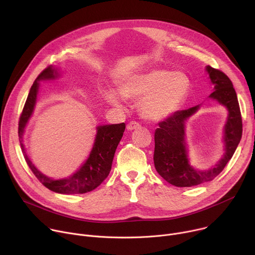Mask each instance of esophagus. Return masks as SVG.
I'll return each instance as SVG.
<instances>
[{
  "label": "esophagus",
  "mask_w": 255,
  "mask_h": 255,
  "mask_svg": "<svg viewBox=\"0 0 255 255\" xmlns=\"http://www.w3.org/2000/svg\"><path fill=\"white\" fill-rule=\"evenodd\" d=\"M141 125L138 122H135V121H131L130 123H128L127 125V129L128 130H134V129H138L140 128Z\"/></svg>",
  "instance_id": "obj_1"
}]
</instances>
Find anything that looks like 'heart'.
Instances as JSON below:
<instances>
[{
  "label": "heart",
  "instance_id": "heart-1",
  "mask_svg": "<svg viewBox=\"0 0 255 255\" xmlns=\"http://www.w3.org/2000/svg\"><path fill=\"white\" fill-rule=\"evenodd\" d=\"M191 88L189 77L165 69H149L124 78L119 84L126 98L139 99L140 114L148 120L159 121L180 109ZM110 104L120 106L122 96L114 89L106 91Z\"/></svg>",
  "mask_w": 255,
  "mask_h": 255
}]
</instances>
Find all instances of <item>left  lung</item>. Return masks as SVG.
<instances>
[{"instance_id":"left-lung-1","label":"left lung","mask_w":255,"mask_h":255,"mask_svg":"<svg viewBox=\"0 0 255 255\" xmlns=\"http://www.w3.org/2000/svg\"><path fill=\"white\" fill-rule=\"evenodd\" d=\"M206 70L215 90L210 97L216 99L229 111L225 127L226 152L223 159L215 167L206 171H198L189 163L184 142V127L186 120L198 111L199 106L175 112L165 121L160 122L155 132L156 170L166 181L180 188L194 186L214 179L232 159L242 137V117L232 81L225 73L210 65L206 66Z\"/></svg>"}]
</instances>
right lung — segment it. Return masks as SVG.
I'll return each instance as SVG.
<instances>
[{
  "mask_svg": "<svg viewBox=\"0 0 255 255\" xmlns=\"http://www.w3.org/2000/svg\"><path fill=\"white\" fill-rule=\"evenodd\" d=\"M55 78V70L53 69L52 65H49L37 77L36 81L33 82L19 118L18 136L20 138V145L26 164L30 168L32 173L38 178V180L44 186H46L47 189L59 194H85L95 190L110 174L117 146L119 142H120L125 131V123L97 127L95 142L89 158L72 176L57 180L45 176L32 165L27 155L25 154L24 146L22 143V135L24 127L36 105V98L39 87L38 82L41 80H49Z\"/></svg>",
  "mask_w": 255,
  "mask_h": 255,
  "instance_id": "obj_1",
  "label": "right lung"
}]
</instances>
